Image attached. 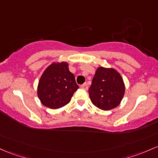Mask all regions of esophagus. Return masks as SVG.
<instances>
[{
  "label": "esophagus",
  "mask_w": 158,
  "mask_h": 158,
  "mask_svg": "<svg viewBox=\"0 0 158 158\" xmlns=\"http://www.w3.org/2000/svg\"><path fill=\"white\" fill-rule=\"evenodd\" d=\"M80 88H82V89L87 90L88 88V85L86 84V83H85V84H83V85H80Z\"/></svg>",
  "instance_id": "34e87169"
}]
</instances>
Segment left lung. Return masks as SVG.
<instances>
[{
  "label": "left lung",
  "instance_id": "1",
  "mask_svg": "<svg viewBox=\"0 0 158 158\" xmlns=\"http://www.w3.org/2000/svg\"><path fill=\"white\" fill-rule=\"evenodd\" d=\"M88 93L95 106L102 110H110L121 103L125 93V85L121 74L115 69L99 67Z\"/></svg>",
  "mask_w": 158,
  "mask_h": 158
}]
</instances>
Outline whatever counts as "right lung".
Returning a JSON list of instances; mask_svg holds the SVG:
<instances>
[{
  "label": "right lung",
  "mask_w": 158,
  "mask_h": 158,
  "mask_svg": "<svg viewBox=\"0 0 158 158\" xmlns=\"http://www.w3.org/2000/svg\"><path fill=\"white\" fill-rule=\"evenodd\" d=\"M78 88L75 76L69 70L68 63L53 62L40 76L37 96L43 105L56 110L67 105Z\"/></svg>",
  "instance_id": "right-lung-1"
}]
</instances>
